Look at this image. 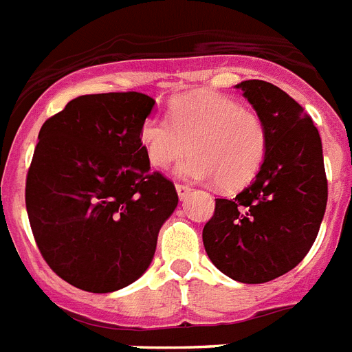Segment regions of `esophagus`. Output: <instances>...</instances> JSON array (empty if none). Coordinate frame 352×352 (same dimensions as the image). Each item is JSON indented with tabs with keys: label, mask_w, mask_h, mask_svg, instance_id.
Segmentation results:
<instances>
[{
	"label": "esophagus",
	"mask_w": 352,
	"mask_h": 352,
	"mask_svg": "<svg viewBox=\"0 0 352 352\" xmlns=\"http://www.w3.org/2000/svg\"><path fill=\"white\" fill-rule=\"evenodd\" d=\"M190 190H192V188L190 187H187V185H176V192H178V196H179V199H185V197L188 196V194H190Z\"/></svg>",
	"instance_id": "1"
}]
</instances>
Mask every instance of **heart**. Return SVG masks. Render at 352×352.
Instances as JSON below:
<instances>
[{
	"instance_id": "b5f03b06",
	"label": "heart",
	"mask_w": 352,
	"mask_h": 352,
	"mask_svg": "<svg viewBox=\"0 0 352 352\" xmlns=\"http://www.w3.org/2000/svg\"><path fill=\"white\" fill-rule=\"evenodd\" d=\"M140 142L155 169L178 165V174L192 182H217L234 190L248 185L268 153V129L255 111L217 93L176 98L169 120L153 115L142 124Z\"/></svg>"
}]
</instances>
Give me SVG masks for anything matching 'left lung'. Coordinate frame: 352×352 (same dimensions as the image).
<instances>
[{
  "label": "left lung",
  "instance_id": "obj_1",
  "mask_svg": "<svg viewBox=\"0 0 352 352\" xmlns=\"http://www.w3.org/2000/svg\"><path fill=\"white\" fill-rule=\"evenodd\" d=\"M268 129L255 179L234 199H216L203 245L219 272L245 284L287 274L315 243L327 205L318 129L298 102L266 80L235 86Z\"/></svg>",
  "mask_w": 352,
  "mask_h": 352
}]
</instances>
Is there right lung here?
Returning a JSON list of instances; mask_svg holds the SVG:
<instances>
[{
  "instance_id": "1",
  "label": "right lung",
  "mask_w": 352,
  "mask_h": 352,
  "mask_svg": "<svg viewBox=\"0 0 352 352\" xmlns=\"http://www.w3.org/2000/svg\"><path fill=\"white\" fill-rule=\"evenodd\" d=\"M155 104L138 91L82 95L41 127L26 212L41 255L78 289L111 293L140 278L178 207L140 142Z\"/></svg>"
}]
</instances>
